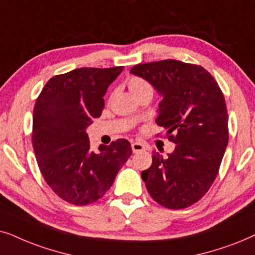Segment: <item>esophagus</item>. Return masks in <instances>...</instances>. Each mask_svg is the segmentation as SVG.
<instances>
[{
    "label": "esophagus",
    "instance_id": "34e87169",
    "mask_svg": "<svg viewBox=\"0 0 255 255\" xmlns=\"http://www.w3.org/2000/svg\"><path fill=\"white\" fill-rule=\"evenodd\" d=\"M145 147L140 142H131V150L133 152H138V151H143Z\"/></svg>",
    "mask_w": 255,
    "mask_h": 255
}]
</instances>
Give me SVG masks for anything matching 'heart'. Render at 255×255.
<instances>
[{
	"mask_svg": "<svg viewBox=\"0 0 255 255\" xmlns=\"http://www.w3.org/2000/svg\"><path fill=\"white\" fill-rule=\"evenodd\" d=\"M127 85L130 92L133 93V96H135L136 98L143 96L145 93L152 94V86L150 85V83L142 77L130 76L127 79Z\"/></svg>",
	"mask_w": 255,
	"mask_h": 255,
	"instance_id": "b5f03b06",
	"label": "heart"
}]
</instances>
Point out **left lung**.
<instances>
[{"label":"left lung","mask_w":255,"mask_h":255,"mask_svg":"<svg viewBox=\"0 0 255 255\" xmlns=\"http://www.w3.org/2000/svg\"><path fill=\"white\" fill-rule=\"evenodd\" d=\"M130 72L149 81L163 99L156 124L167 129L175 150L152 155L142 171L149 195L164 208L195 204L218 175L229 143V115L218 83L204 67L175 59L137 64Z\"/></svg>","instance_id":"8db88e82"}]
</instances>
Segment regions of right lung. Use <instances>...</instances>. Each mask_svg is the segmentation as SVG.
Wrapping results in <instances>:
<instances>
[{
  "instance_id": "add662e5",
  "label": "right lung",
  "mask_w": 255,
  "mask_h": 255,
  "mask_svg": "<svg viewBox=\"0 0 255 255\" xmlns=\"http://www.w3.org/2000/svg\"><path fill=\"white\" fill-rule=\"evenodd\" d=\"M122 70L81 67L58 74L36 100L31 140L37 163L47 185L70 204L103 198L131 155L126 138L92 151L85 130L101 115L107 87Z\"/></svg>"
}]
</instances>
